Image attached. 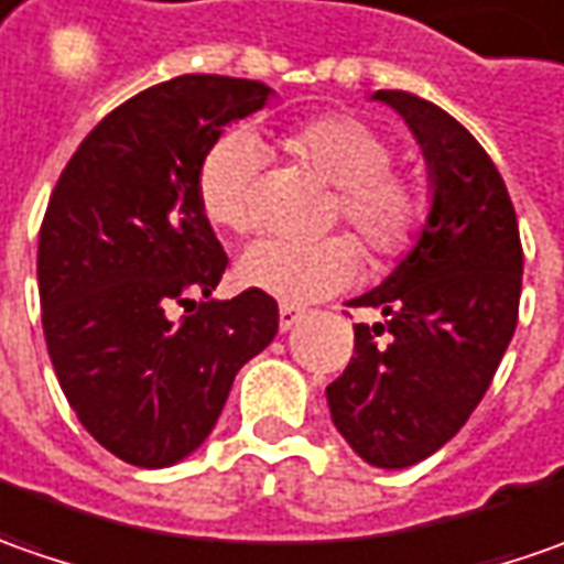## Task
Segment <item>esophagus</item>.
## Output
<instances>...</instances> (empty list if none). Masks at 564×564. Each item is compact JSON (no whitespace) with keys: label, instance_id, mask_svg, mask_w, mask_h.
<instances>
[{"label":"esophagus","instance_id":"esophagus-1","mask_svg":"<svg viewBox=\"0 0 564 564\" xmlns=\"http://www.w3.org/2000/svg\"><path fill=\"white\" fill-rule=\"evenodd\" d=\"M302 308H293V305H281V312H278V324H281V330L286 334V330H293L296 324L302 321Z\"/></svg>","mask_w":564,"mask_h":564}]
</instances>
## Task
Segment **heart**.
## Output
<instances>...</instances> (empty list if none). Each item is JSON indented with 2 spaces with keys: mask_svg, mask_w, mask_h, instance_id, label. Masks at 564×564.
I'll return each mask as SVG.
<instances>
[{
  "mask_svg": "<svg viewBox=\"0 0 564 564\" xmlns=\"http://www.w3.org/2000/svg\"><path fill=\"white\" fill-rule=\"evenodd\" d=\"M281 147L337 186V212L380 259L409 252L424 230L431 196L412 174L393 171L390 137L356 115H321L283 133ZM262 147L249 133H224L199 165V203L208 221L246 234L256 224V184ZM359 249L343 237L315 243L259 240L246 246L237 278L281 302H315L359 274Z\"/></svg>",
  "mask_w": 564,
  "mask_h": 564,
  "instance_id": "heart-1",
  "label": "heart"
}]
</instances>
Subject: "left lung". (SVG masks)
<instances>
[{
  "instance_id": "obj_1",
  "label": "left lung",
  "mask_w": 564,
  "mask_h": 564,
  "mask_svg": "<svg viewBox=\"0 0 564 564\" xmlns=\"http://www.w3.org/2000/svg\"><path fill=\"white\" fill-rule=\"evenodd\" d=\"M371 99L421 147L431 212L397 268L349 302L383 318L356 324V356L327 405L343 440L393 471L434 456L484 399L518 324L524 256L509 189L475 137L412 93Z\"/></svg>"
}]
</instances>
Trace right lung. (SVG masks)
I'll return each instance as SVG.
<instances>
[{
    "label": "right lung",
    "instance_id": "right-lung-1",
    "mask_svg": "<svg viewBox=\"0 0 564 564\" xmlns=\"http://www.w3.org/2000/svg\"><path fill=\"white\" fill-rule=\"evenodd\" d=\"M271 96L218 74L165 80L93 127L52 189L36 256L52 368L89 437L137 468L193 456L278 334L268 293L212 300L227 256L199 203L205 152Z\"/></svg>",
    "mask_w": 564,
    "mask_h": 564
}]
</instances>
